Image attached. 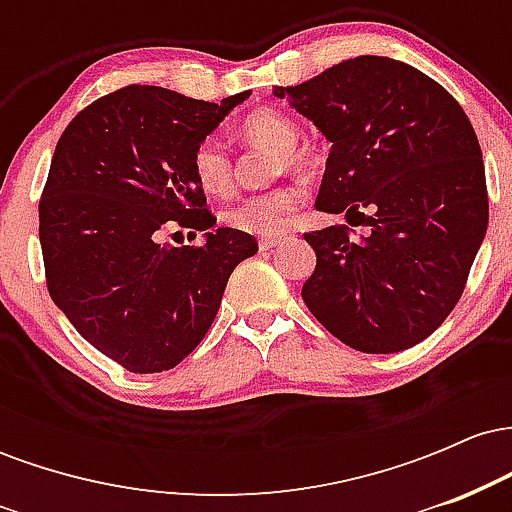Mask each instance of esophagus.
I'll return each mask as SVG.
<instances>
[{
    "instance_id": "esophagus-1",
    "label": "esophagus",
    "mask_w": 512,
    "mask_h": 512,
    "mask_svg": "<svg viewBox=\"0 0 512 512\" xmlns=\"http://www.w3.org/2000/svg\"><path fill=\"white\" fill-rule=\"evenodd\" d=\"M281 243V238H272V236H267V238H260V250H272V248H276V245Z\"/></svg>"
}]
</instances>
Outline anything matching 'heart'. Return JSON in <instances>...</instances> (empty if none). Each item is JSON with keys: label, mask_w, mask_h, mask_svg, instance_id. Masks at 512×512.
I'll list each match as a JSON object with an SVG mask.
<instances>
[{"label": "heart", "mask_w": 512, "mask_h": 512, "mask_svg": "<svg viewBox=\"0 0 512 512\" xmlns=\"http://www.w3.org/2000/svg\"><path fill=\"white\" fill-rule=\"evenodd\" d=\"M243 134L252 142H262L274 149L286 151L289 161H296L298 151L293 149L298 142V127L291 117L272 108H260L243 120ZM192 170L204 192L209 195H228L233 190V168L231 158L219 139L207 137L197 144L192 154ZM305 202V187L298 182L272 187L267 192L243 197L226 211L228 226L252 236H279L291 226L293 214Z\"/></svg>", "instance_id": "b5f03b06"}]
</instances>
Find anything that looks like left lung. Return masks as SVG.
Here are the masks:
<instances>
[{"instance_id": "obj_1", "label": "left lung", "mask_w": 512, "mask_h": 512, "mask_svg": "<svg viewBox=\"0 0 512 512\" xmlns=\"http://www.w3.org/2000/svg\"><path fill=\"white\" fill-rule=\"evenodd\" d=\"M332 142L315 209L349 226L305 233L315 272L303 301L363 354L424 342L460 301L489 226L472 122L411 64L361 55L298 86H276Z\"/></svg>"}]
</instances>
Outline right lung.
Returning <instances> with one entry per match:
<instances>
[{
    "mask_svg": "<svg viewBox=\"0 0 512 512\" xmlns=\"http://www.w3.org/2000/svg\"><path fill=\"white\" fill-rule=\"evenodd\" d=\"M248 96L207 103L132 84L81 110L57 142L38 207L48 291L76 332L129 373L190 356L228 276L257 252L250 233L211 228L192 170L197 144ZM166 225L207 230L208 240L158 244Z\"/></svg>",
    "mask_w": 512,
    "mask_h": 512,
    "instance_id": "1",
    "label": "right lung"
}]
</instances>
